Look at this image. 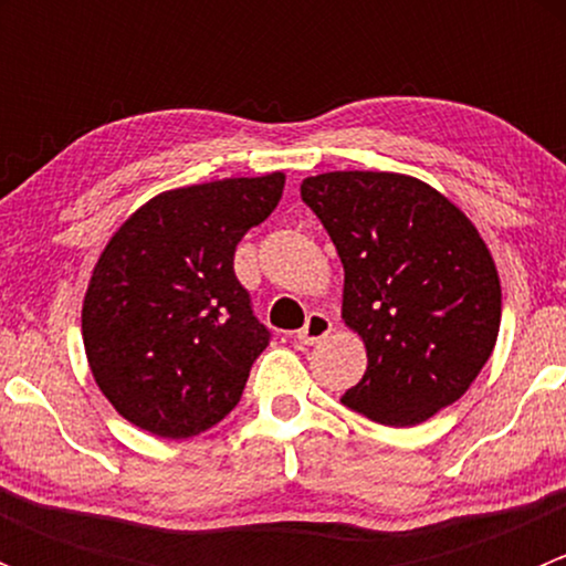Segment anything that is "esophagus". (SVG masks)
Returning a JSON list of instances; mask_svg holds the SVG:
<instances>
[{
    "mask_svg": "<svg viewBox=\"0 0 566 566\" xmlns=\"http://www.w3.org/2000/svg\"><path fill=\"white\" fill-rule=\"evenodd\" d=\"M331 328H334V323H331V317L325 315V312H310L304 328L295 334V339H298L301 345H317L319 339H325V336L331 334Z\"/></svg>",
    "mask_w": 566,
    "mask_h": 566,
    "instance_id": "34e87169",
    "label": "esophagus"
}]
</instances>
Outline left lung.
Masks as SVG:
<instances>
[{"mask_svg": "<svg viewBox=\"0 0 566 566\" xmlns=\"http://www.w3.org/2000/svg\"><path fill=\"white\" fill-rule=\"evenodd\" d=\"M301 199L345 265L342 317L367 373L342 402L413 427L458 402L495 347L501 282L476 227L443 193L397 172H325Z\"/></svg>", "mask_w": 566, "mask_h": 566, "instance_id": "obj_1", "label": "left lung"}]
</instances>
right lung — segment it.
Instances as JSON below:
<instances>
[{
	"instance_id": "obj_1",
	"label": "right lung",
	"mask_w": 566,
	"mask_h": 566,
	"mask_svg": "<svg viewBox=\"0 0 566 566\" xmlns=\"http://www.w3.org/2000/svg\"><path fill=\"white\" fill-rule=\"evenodd\" d=\"M282 191V172L175 188L106 243L84 295L82 336L95 384L130 424L191 438L241 402L271 331L232 265Z\"/></svg>"
}]
</instances>
